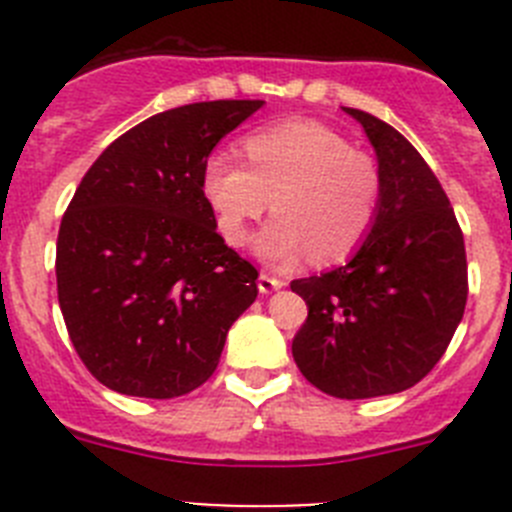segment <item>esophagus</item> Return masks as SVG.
I'll return each instance as SVG.
<instances>
[{"instance_id":"esophagus-1","label":"esophagus","mask_w":512,"mask_h":512,"mask_svg":"<svg viewBox=\"0 0 512 512\" xmlns=\"http://www.w3.org/2000/svg\"><path fill=\"white\" fill-rule=\"evenodd\" d=\"M259 292L261 295H271V292H277V289L284 287V279H277V277H271V274H264L261 271L259 274Z\"/></svg>"}]
</instances>
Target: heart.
Instances as JSON below:
<instances>
[{"mask_svg":"<svg viewBox=\"0 0 512 512\" xmlns=\"http://www.w3.org/2000/svg\"><path fill=\"white\" fill-rule=\"evenodd\" d=\"M246 164L212 153L200 187L228 246L246 243L248 225L266 210L277 217L256 238V253L274 266L312 256L338 264L372 233L382 202V174L372 156L348 146L318 120H284L243 140Z\"/></svg>","mask_w":512,"mask_h":512,"instance_id":"b5f03b06","label":"heart"}]
</instances>
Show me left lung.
I'll use <instances>...</instances> for the list:
<instances>
[{
	"mask_svg": "<svg viewBox=\"0 0 512 512\" xmlns=\"http://www.w3.org/2000/svg\"><path fill=\"white\" fill-rule=\"evenodd\" d=\"M382 202L346 266L295 279L307 320L292 341L302 377L341 400L395 395L431 372L467 305V251L451 202L405 135L369 112Z\"/></svg>",
	"mask_w": 512,
	"mask_h": 512,
	"instance_id": "8db88e82",
	"label": "left lung"
}]
</instances>
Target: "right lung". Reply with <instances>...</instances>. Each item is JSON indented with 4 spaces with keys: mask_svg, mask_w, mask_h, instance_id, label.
<instances>
[{
    "mask_svg": "<svg viewBox=\"0 0 512 512\" xmlns=\"http://www.w3.org/2000/svg\"><path fill=\"white\" fill-rule=\"evenodd\" d=\"M261 99L158 112L84 174L61 220L58 305L76 354L120 395L169 400L205 384L259 271L225 246L202 164Z\"/></svg>",
    "mask_w": 512,
    "mask_h": 512,
    "instance_id": "obj_1",
    "label": "right lung"
}]
</instances>
